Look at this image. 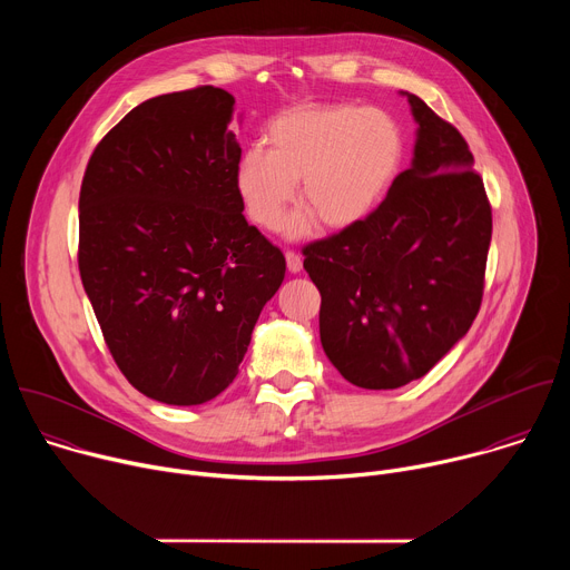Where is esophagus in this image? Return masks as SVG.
I'll return each mask as SVG.
<instances>
[{
    "label": "esophagus",
    "mask_w": 570,
    "mask_h": 570,
    "mask_svg": "<svg viewBox=\"0 0 570 570\" xmlns=\"http://www.w3.org/2000/svg\"><path fill=\"white\" fill-rule=\"evenodd\" d=\"M286 266H288L291 273H299V271H302V257H299L297 253L288 250V253H286Z\"/></svg>",
    "instance_id": "obj_1"
}]
</instances>
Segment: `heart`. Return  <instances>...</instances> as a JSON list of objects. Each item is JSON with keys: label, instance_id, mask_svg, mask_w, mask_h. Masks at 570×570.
I'll use <instances>...</instances> for the list:
<instances>
[{"label": "heart", "instance_id": "1", "mask_svg": "<svg viewBox=\"0 0 570 570\" xmlns=\"http://www.w3.org/2000/svg\"><path fill=\"white\" fill-rule=\"evenodd\" d=\"M268 150L250 148L234 169L248 216L275 229L299 183L302 207L291 214L288 236H306L315 218L327 229L363 223L401 176L405 139L399 121L379 108L350 104L295 108L268 126Z\"/></svg>", "mask_w": 570, "mask_h": 570}]
</instances>
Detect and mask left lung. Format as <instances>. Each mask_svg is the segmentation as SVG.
Masks as SVG:
<instances>
[{
    "label": "left lung",
    "mask_w": 570,
    "mask_h": 570,
    "mask_svg": "<svg viewBox=\"0 0 570 570\" xmlns=\"http://www.w3.org/2000/svg\"><path fill=\"white\" fill-rule=\"evenodd\" d=\"M413 161L363 223L304 248L322 295L320 343L365 390L422 379L478 315L492 207L462 135L420 97Z\"/></svg>",
    "instance_id": "1"
}]
</instances>
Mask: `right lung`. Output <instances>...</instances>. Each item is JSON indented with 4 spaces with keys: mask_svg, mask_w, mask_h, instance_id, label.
<instances>
[{
    "mask_svg": "<svg viewBox=\"0 0 570 570\" xmlns=\"http://www.w3.org/2000/svg\"><path fill=\"white\" fill-rule=\"evenodd\" d=\"M234 97L220 88L132 108L95 148L78 198V271L124 376L200 405L238 374L279 248L243 216Z\"/></svg>",
    "mask_w": 570,
    "mask_h": 570,
    "instance_id": "right-lung-1",
    "label": "right lung"
}]
</instances>
